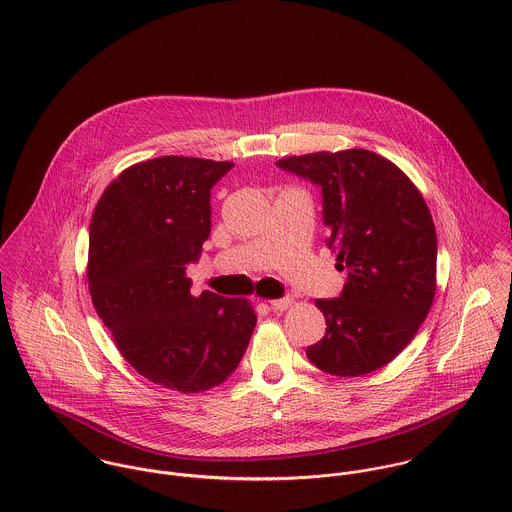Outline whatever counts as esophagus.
<instances>
[{"instance_id":"obj_1","label":"esophagus","mask_w":512,"mask_h":512,"mask_svg":"<svg viewBox=\"0 0 512 512\" xmlns=\"http://www.w3.org/2000/svg\"><path fill=\"white\" fill-rule=\"evenodd\" d=\"M292 303V297H282V299H270V307H272L274 311H284V309H288V307H290Z\"/></svg>"}]
</instances>
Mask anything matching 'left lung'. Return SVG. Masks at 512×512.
I'll return each instance as SVG.
<instances>
[{"label":"left lung","instance_id":"obj_1","mask_svg":"<svg viewBox=\"0 0 512 512\" xmlns=\"http://www.w3.org/2000/svg\"><path fill=\"white\" fill-rule=\"evenodd\" d=\"M278 165L321 187L327 246L347 270L341 297L315 299L327 331L307 359L335 376L388 365L416 337L436 295L438 236L412 179L368 149L315 151Z\"/></svg>","mask_w":512,"mask_h":512}]
</instances>
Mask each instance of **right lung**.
I'll return each mask as SVG.
<instances>
[{"label":"right lung","instance_id":"right-lung-1","mask_svg":"<svg viewBox=\"0 0 512 512\" xmlns=\"http://www.w3.org/2000/svg\"><path fill=\"white\" fill-rule=\"evenodd\" d=\"M232 161L163 155L124 169L90 220L86 280L122 357L183 394L222 384L256 327L248 299L203 292L187 278L211 234V187Z\"/></svg>","mask_w":512,"mask_h":512}]
</instances>
